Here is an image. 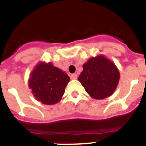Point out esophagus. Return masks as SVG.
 Returning a JSON list of instances; mask_svg holds the SVG:
<instances>
[{
	"mask_svg": "<svg viewBox=\"0 0 146 146\" xmlns=\"http://www.w3.org/2000/svg\"><path fill=\"white\" fill-rule=\"evenodd\" d=\"M70 79H77V74L76 73H73L70 75Z\"/></svg>",
	"mask_w": 146,
	"mask_h": 146,
	"instance_id": "obj_1",
	"label": "esophagus"
}]
</instances>
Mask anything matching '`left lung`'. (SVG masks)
I'll list each match as a JSON object with an SVG mask.
<instances>
[{
    "label": "left lung",
    "mask_w": 146,
    "mask_h": 146,
    "mask_svg": "<svg viewBox=\"0 0 146 146\" xmlns=\"http://www.w3.org/2000/svg\"><path fill=\"white\" fill-rule=\"evenodd\" d=\"M119 77V71L113 63L105 57L98 56L84 64L78 79L91 97L100 100L112 95Z\"/></svg>",
    "instance_id": "1"
}]
</instances>
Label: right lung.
Masks as SVG:
<instances>
[{"label": "right lung", "instance_id": "add662e5", "mask_svg": "<svg viewBox=\"0 0 146 146\" xmlns=\"http://www.w3.org/2000/svg\"><path fill=\"white\" fill-rule=\"evenodd\" d=\"M69 81L67 73L51 63H40L32 71L29 87L36 100L52 105L61 100Z\"/></svg>", "mask_w": 146, "mask_h": 146}]
</instances>
